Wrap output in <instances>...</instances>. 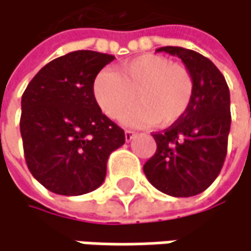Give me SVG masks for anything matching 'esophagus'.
I'll list each match as a JSON object with an SVG mask.
<instances>
[{
    "label": "esophagus",
    "mask_w": 251,
    "mask_h": 251,
    "mask_svg": "<svg viewBox=\"0 0 251 251\" xmlns=\"http://www.w3.org/2000/svg\"><path fill=\"white\" fill-rule=\"evenodd\" d=\"M135 135H137L135 131H131V129H126V131H125V140H126V141H131Z\"/></svg>",
    "instance_id": "obj_1"
}]
</instances>
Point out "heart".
<instances>
[{"mask_svg": "<svg viewBox=\"0 0 251 251\" xmlns=\"http://www.w3.org/2000/svg\"><path fill=\"white\" fill-rule=\"evenodd\" d=\"M92 89L95 101L108 117H120L137 100L140 102L125 114V122L157 123L160 128H168L190 110L194 77L187 67L165 55L143 54L119 64L116 72H100Z\"/></svg>", "mask_w": 251, "mask_h": 251, "instance_id": "b5f03b06", "label": "heart"}]
</instances>
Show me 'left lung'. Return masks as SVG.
<instances>
[{
	"instance_id": "1",
	"label": "left lung",
	"mask_w": 251,
	"mask_h": 251,
	"mask_svg": "<svg viewBox=\"0 0 251 251\" xmlns=\"http://www.w3.org/2000/svg\"><path fill=\"white\" fill-rule=\"evenodd\" d=\"M182 60L194 77V97L187 114L153 134L157 150L144 165L150 184L172 197L203 193L218 178L231 128L229 88L219 69L204 55L182 47H162Z\"/></svg>"
}]
</instances>
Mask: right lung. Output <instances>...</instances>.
<instances>
[{
    "instance_id": "obj_1",
    "label": "right lung",
    "mask_w": 251,
    "mask_h": 251,
    "mask_svg": "<svg viewBox=\"0 0 251 251\" xmlns=\"http://www.w3.org/2000/svg\"><path fill=\"white\" fill-rule=\"evenodd\" d=\"M114 57L73 51L45 64L22 97L20 134L26 165L51 193L82 196L105 179L107 159L125 132L94 97L98 72Z\"/></svg>"
}]
</instances>
